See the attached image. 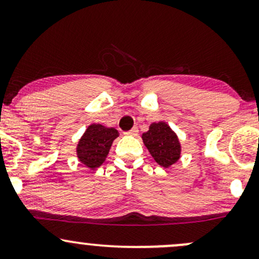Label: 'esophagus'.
<instances>
[{"mask_svg": "<svg viewBox=\"0 0 259 259\" xmlns=\"http://www.w3.org/2000/svg\"><path fill=\"white\" fill-rule=\"evenodd\" d=\"M138 133H139L138 126H134L132 130H129V132L125 133V134H127V135H133V136H135V135H138Z\"/></svg>", "mask_w": 259, "mask_h": 259, "instance_id": "1", "label": "esophagus"}]
</instances>
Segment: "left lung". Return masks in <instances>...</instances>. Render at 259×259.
Here are the masks:
<instances>
[{
  "instance_id": "obj_1",
  "label": "left lung",
  "mask_w": 259,
  "mask_h": 259,
  "mask_svg": "<svg viewBox=\"0 0 259 259\" xmlns=\"http://www.w3.org/2000/svg\"><path fill=\"white\" fill-rule=\"evenodd\" d=\"M145 146L162 167L174 164L180 157V144L177 135L167 124L159 121L153 123L150 130L142 135Z\"/></svg>"
}]
</instances>
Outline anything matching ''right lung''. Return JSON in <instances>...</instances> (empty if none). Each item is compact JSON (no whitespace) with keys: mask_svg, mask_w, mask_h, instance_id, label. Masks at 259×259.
<instances>
[{"mask_svg":"<svg viewBox=\"0 0 259 259\" xmlns=\"http://www.w3.org/2000/svg\"><path fill=\"white\" fill-rule=\"evenodd\" d=\"M118 136L114 127H106L92 124L80 139L76 152L79 160L89 168H99L105 162L113 140Z\"/></svg>","mask_w":259,"mask_h":259,"instance_id":"add662e5","label":"right lung"}]
</instances>
